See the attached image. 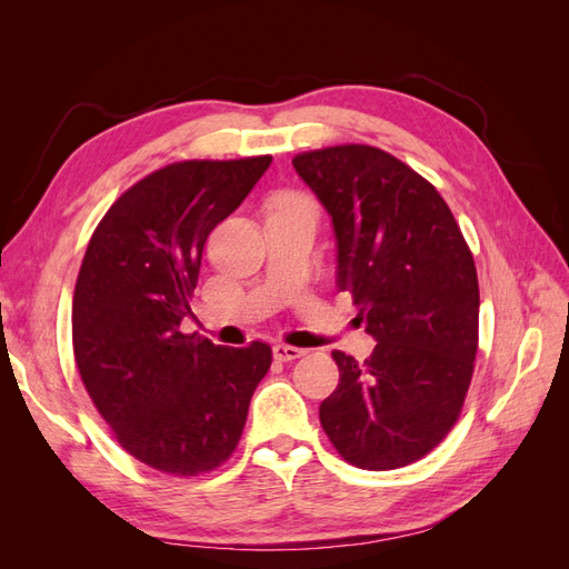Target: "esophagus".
<instances>
[{
	"label": "esophagus",
	"instance_id": "esophagus-1",
	"mask_svg": "<svg viewBox=\"0 0 569 569\" xmlns=\"http://www.w3.org/2000/svg\"><path fill=\"white\" fill-rule=\"evenodd\" d=\"M306 351L303 349H297V347H289V343H274L272 347V356L274 360H282V363H287V360H295V358H301Z\"/></svg>",
	"mask_w": 569,
	"mask_h": 569
}]
</instances>
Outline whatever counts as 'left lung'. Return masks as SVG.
<instances>
[{
  "label": "left lung",
  "instance_id": "1",
  "mask_svg": "<svg viewBox=\"0 0 569 569\" xmlns=\"http://www.w3.org/2000/svg\"><path fill=\"white\" fill-rule=\"evenodd\" d=\"M291 163L332 218L337 284L377 341L366 363L332 351L339 385L320 425L356 468H403L449 435L472 380V253L437 189L382 149L343 144Z\"/></svg>",
  "mask_w": 569,
  "mask_h": 569
}]
</instances>
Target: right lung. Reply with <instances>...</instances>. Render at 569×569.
<instances>
[{"instance_id":"obj_1","label":"right lung","mask_w":569,"mask_h":569,"mask_svg":"<svg viewBox=\"0 0 569 569\" xmlns=\"http://www.w3.org/2000/svg\"><path fill=\"white\" fill-rule=\"evenodd\" d=\"M272 157L180 161L120 197L84 251L73 295L82 385L118 443L170 475H201L237 449L268 343L216 347L182 335L203 244Z\"/></svg>"}]
</instances>
